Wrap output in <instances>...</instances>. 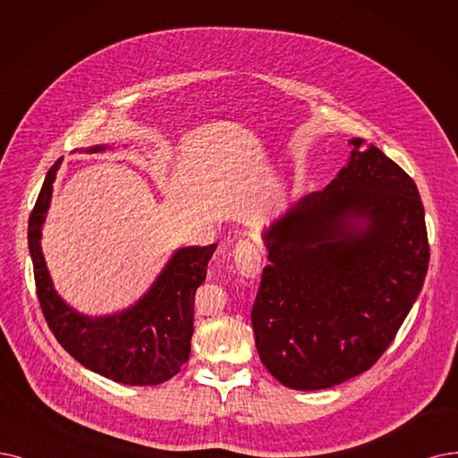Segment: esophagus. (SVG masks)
Masks as SVG:
<instances>
[{
    "mask_svg": "<svg viewBox=\"0 0 458 458\" xmlns=\"http://www.w3.org/2000/svg\"><path fill=\"white\" fill-rule=\"evenodd\" d=\"M234 267L244 278H258L261 272V255L253 244L242 242L234 251Z\"/></svg>",
    "mask_w": 458,
    "mask_h": 458,
    "instance_id": "obj_1",
    "label": "esophagus"
}]
</instances>
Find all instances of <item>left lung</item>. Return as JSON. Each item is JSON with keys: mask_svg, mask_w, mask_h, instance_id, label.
<instances>
[{"mask_svg": "<svg viewBox=\"0 0 458 458\" xmlns=\"http://www.w3.org/2000/svg\"><path fill=\"white\" fill-rule=\"evenodd\" d=\"M263 233L268 261L251 308L259 359L282 386L328 389L374 367L428 270L415 182L374 144Z\"/></svg>", "mask_w": 458, "mask_h": 458, "instance_id": "obj_1", "label": "left lung"}]
</instances>
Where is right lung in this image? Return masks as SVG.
Instances as JSON below:
<instances>
[{"label": "right lung", "mask_w": 458, "mask_h": 458, "mask_svg": "<svg viewBox=\"0 0 458 458\" xmlns=\"http://www.w3.org/2000/svg\"><path fill=\"white\" fill-rule=\"evenodd\" d=\"M105 148L94 146L88 152ZM62 159L47 173L28 224V246L43 316L64 350L82 367L123 386H159L178 374L190 357L193 297L207 278L216 244L176 250L148 293L118 314L89 318L77 312L54 289L41 251V229Z\"/></svg>", "instance_id": "obj_1"}]
</instances>
